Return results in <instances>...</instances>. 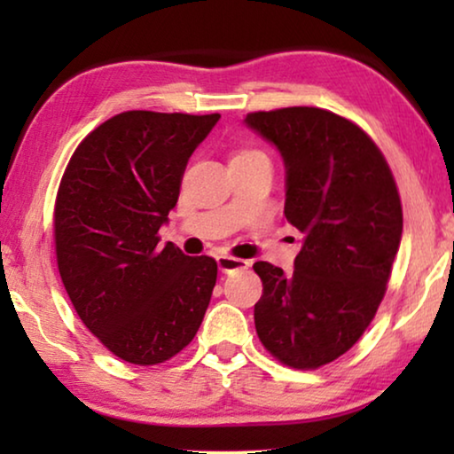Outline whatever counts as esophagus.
<instances>
[{"instance_id": "esophagus-1", "label": "esophagus", "mask_w": 454, "mask_h": 454, "mask_svg": "<svg viewBox=\"0 0 454 454\" xmlns=\"http://www.w3.org/2000/svg\"><path fill=\"white\" fill-rule=\"evenodd\" d=\"M216 264H219V270L225 272H235V270H246L250 262L247 260H241V258H233V256H219L216 258Z\"/></svg>"}]
</instances>
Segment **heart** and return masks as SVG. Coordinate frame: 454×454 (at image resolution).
<instances>
[{"label":"heart","mask_w":454,"mask_h":454,"mask_svg":"<svg viewBox=\"0 0 454 454\" xmlns=\"http://www.w3.org/2000/svg\"><path fill=\"white\" fill-rule=\"evenodd\" d=\"M252 157H264V154L260 151H247L246 148V151H239L238 154H235L233 159H252Z\"/></svg>","instance_id":"heart-1"}]
</instances>
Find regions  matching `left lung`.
<instances>
[{
	"label": "left lung",
	"instance_id": "obj_1",
	"mask_svg": "<svg viewBox=\"0 0 454 454\" xmlns=\"http://www.w3.org/2000/svg\"><path fill=\"white\" fill-rule=\"evenodd\" d=\"M285 163V216L301 233L294 272L256 262L254 322L278 362L314 370L349 351L380 306L403 233L401 198L368 134L318 107L246 115Z\"/></svg>",
	"mask_w": 454,
	"mask_h": 454
}]
</instances>
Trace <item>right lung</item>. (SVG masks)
Wrapping results in <instances>:
<instances>
[{"instance_id": "add662e5", "label": "right lung", "mask_w": 454, "mask_h": 454, "mask_svg": "<svg viewBox=\"0 0 454 454\" xmlns=\"http://www.w3.org/2000/svg\"><path fill=\"white\" fill-rule=\"evenodd\" d=\"M219 114L126 111L80 142L55 200L61 281L84 326L123 362L163 364L202 325L216 262L185 256L159 229Z\"/></svg>"}]
</instances>
